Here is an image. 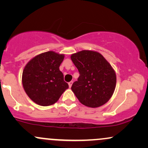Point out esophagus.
Returning a JSON list of instances; mask_svg holds the SVG:
<instances>
[{
    "label": "esophagus",
    "mask_w": 148,
    "mask_h": 148,
    "mask_svg": "<svg viewBox=\"0 0 148 148\" xmlns=\"http://www.w3.org/2000/svg\"><path fill=\"white\" fill-rule=\"evenodd\" d=\"M68 84H69V87L71 88V87H72V84H73V81H70V82H69Z\"/></svg>",
    "instance_id": "obj_1"
}]
</instances>
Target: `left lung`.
<instances>
[{
  "mask_svg": "<svg viewBox=\"0 0 148 148\" xmlns=\"http://www.w3.org/2000/svg\"><path fill=\"white\" fill-rule=\"evenodd\" d=\"M71 59L80 74L71 89L80 102L91 108L105 104L116 86V74L111 64L99 52L90 50L73 53Z\"/></svg>",
  "mask_w": 148,
  "mask_h": 148,
  "instance_id": "left-lung-1",
  "label": "left lung"
}]
</instances>
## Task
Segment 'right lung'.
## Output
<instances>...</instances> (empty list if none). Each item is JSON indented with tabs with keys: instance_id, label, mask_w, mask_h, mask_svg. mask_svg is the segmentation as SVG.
I'll return each instance as SVG.
<instances>
[{
	"instance_id": "add662e5",
	"label": "right lung",
	"mask_w": 148,
	"mask_h": 148,
	"mask_svg": "<svg viewBox=\"0 0 148 148\" xmlns=\"http://www.w3.org/2000/svg\"><path fill=\"white\" fill-rule=\"evenodd\" d=\"M64 58V54L50 51L33 58L25 66L22 74L23 89L37 104H53L69 88L59 69Z\"/></svg>"
}]
</instances>
